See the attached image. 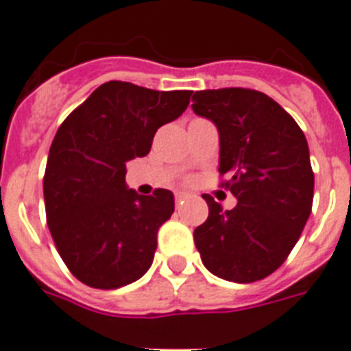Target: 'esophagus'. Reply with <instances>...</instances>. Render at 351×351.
Segmentation results:
<instances>
[{
    "instance_id": "1",
    "label": "esophagus",
    "mask_w": 351,
    "mask_h": 351,
    "mask_svg": "<svg viewBox=\"0 0 351 351\" xmlns=\"http://www.w3.org/2000/svg\"><path fill=\"white\" fill-rule=\"evenodd\" d=\"M186 199H188V193H184V192L176 193V204H178V206H181L182 202L186 201Z\"/></svg>"
}]
</instances>
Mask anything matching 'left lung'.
<instances>
[{
	"mask_svg": "<svg viewBox=\"0 0 351 351\" xmlns=\"http://www.w3.org/2000/svg\"><path fill=\"white\" fill-rule=\"evenodd\" d=\"M195 114L219 129L222 182L237 197L210 213L193 240L204 267L234 283L273 274L296 245L312 211L314 172L308 143L294 118L265 93L244 88L193 93Z\"/></svg>",
	"mask_w": 351,
	"mask_h": 351,
	"instance_id": "obj_1",
	"label": "left lung"
}]
</instances>
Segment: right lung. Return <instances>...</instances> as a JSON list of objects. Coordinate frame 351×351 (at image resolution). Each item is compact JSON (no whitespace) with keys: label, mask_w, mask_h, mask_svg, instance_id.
I'll return each instance as SVG.
<instances>
[{"label":"right lung","mask_w":351,"mask_h":351,"mask_svg":"<svg viewBox=\"0 0 351 351\" xmlns=\"http://www.w3.org/2000/svg\"><path fill=\"white\" fill-rule=\"evenodd\" d=\"M190 97L111 80L57 130L43 179L46 221L66 267L86 285L118 289L152 265L173 193L138 195L127 188L125 165L149 154L156 130L181 117Z\"/></svg>","instance_id":"right-lung-1"}]
</instances>
